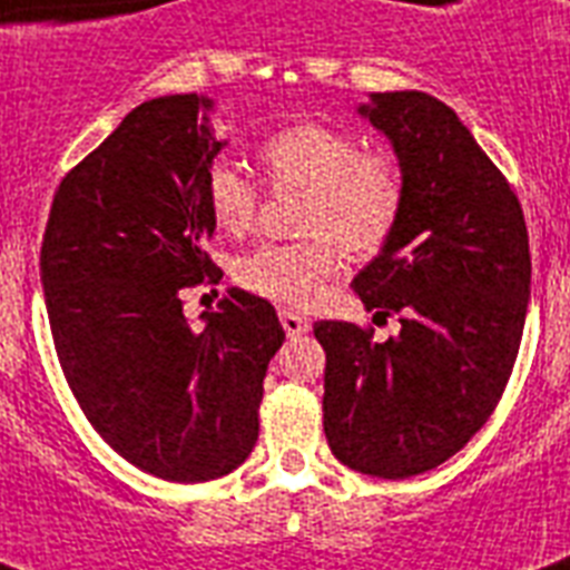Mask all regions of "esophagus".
<instances>
[{
  "label": "esophagus",
  "instance_id": "obj_1",
  "mask_svg": "<svg viewBox=\"0 0 570 570\" xmlns=\"http://www.w3.org/2000/svg\"><path fill=\"white\" fill-rule=\"evenodd\" d=\"M281 325H284V331L289 334V337H302V334L311 331V320L293 311H281Z\"/></svg>",
  "mask_w": 570,
  "mask_h": 570
}]
</instances>
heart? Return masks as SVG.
Instances as JSON below:
<instances>
[{
    "label": "heart",
    "mask_w": 570,
    "mask_h": 570,
    "mask_svg": "<svg viewBox=\"0 0 570 570\" xmlns=\"http://www.w3.org/2000/svg\"><path fill=\"white\" fill-rule=\"evenodd\" d=\"M257 156L275 186L307 189L298 222L307 239L250 250L236 266V281L259 298L307 307L343 266V248L370 259L393 239L405 209V174L390 154L364 150L355 132L322 120L277 129ZM204 200L227 236H245L257 222V186L227 159L206 168Z\"/></svg>",
    "instance_id": "heart-1"
}]
</instances>
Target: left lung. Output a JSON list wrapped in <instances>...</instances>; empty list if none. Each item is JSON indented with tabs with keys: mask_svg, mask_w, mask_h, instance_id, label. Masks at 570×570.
I'll use <instances>...</instances> for the list:
<instances>
[{
	"mask_svg": "<svg viewBox=\"0 0 570 570\" xmlns=\"http://www.w3.org/2000/svg\"><path fill=\"white\" fill-rule=\"evenodd\" d=\"M361 115L393 141L405 209L357 272L355 293L402 331L375 343L316 322L325 348V438L346 468L407 479L452 459L494 414L530 304L523 209L459 115L423 91L370 94Z\"/></svg>",
	"mask_w": 570,
	"mask_h": 570,
	"instance_id": "left-lung-1",
	"label": "left lung"
}]
</instances>
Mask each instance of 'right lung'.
Wrapping results in <instances>:
<instances>
[{
  "label": "right lung",
  "instance_id": "obj_1",
  "mask_svg": "<svg viewBox=\"0 0 570 570\" xmlns=\"http://www.w3.org/2000/svg\"><path fill=\"white\" fill-rule=\"evenodd\" d=\"M213 100L141 102L65 174L40 245L58 364L120 459L165 482H209L248 459L268 361L284 343L275 307L227 289L195 331L183 293L213 286L215 222L204 200Z\"/></svg>",
  "mask_w": 570,
  "mask_h": 570
}]
</instances>
